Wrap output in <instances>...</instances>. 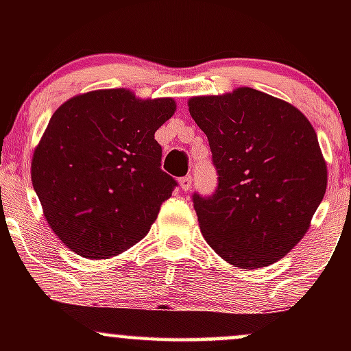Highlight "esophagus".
I'll use <instances>...</instances> for the list:
<instances>
[{
	"instance_id": "34e87169",
	"label": "esophagus",
	"mask_w": 351,
	"mask_h": 351,
	"mask_svg": "<svg viewBox=\"0 0 351 351\" xmlns=\"http://www.w3.org/2000/svg\"><path fill=\"white\" fill-rule=\"evenodd\" d=\"M191 181H193L191 176H183V178H180L181 189H183V191H188V189L191 188Z\"/></svg>"
}]
</instances>
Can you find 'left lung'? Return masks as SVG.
Returning <instances> with one entry per match:
<instances>
[{
    "instance_id": "1",
    "label": "left lung",
    "mask_w": 351,
    "mask_h": 351,
    "mask_svg": "<svg viewBox=\"0 0 351 351\" xmlns=\"http://www.w3.org/2000/svg\"><path fill=\"white\" fill-rule=\"evenodd\" d=\"M208 136L217 188L193 195L204 239L241 269L271 265L304 237L327 189V165L299 108L251 87L188 102Z\"/></svg>"
}]
</instances>
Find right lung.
<instances>
[{
    "mask_svg": "<svg viewBox=\"0 0 351 351\" xmlns=\"http://www.w3.org/2000/svg\"><path fill=\"white\" fill-rule=\"evenodd\" d=\"M175 100L127 88L75 95L51 117L31 162L44 216L71 251L106 259L142 241L178 183L162 168L155 132Z\"/></svg>",
    "mask_w": 351,
    "mask_h": 351,
    "instance_id": "add662e5",
    "label": "right lung"
}]
</instances>
